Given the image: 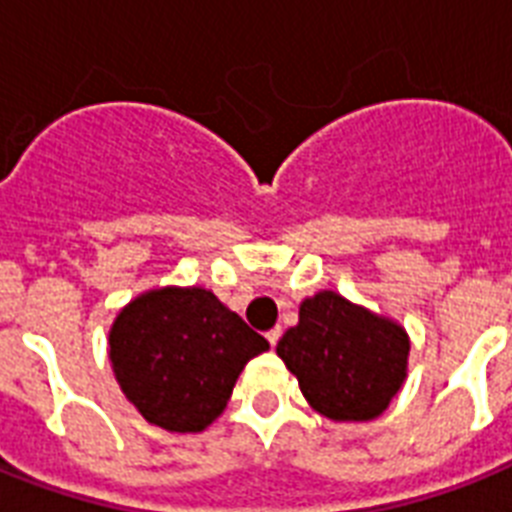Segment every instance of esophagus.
Returning a JSON list of instances; mask_svg holds the SVG:
<instances>
[{
	"label": "esophagus",
	"mask_w": 512,
	"mask_h": 512,
	"mask_svg": "<svg viewBox=\"0 0 512 512\" xmlns=\"http://www.w3.org/2000/svg\"><path fill=\"white\" fill-rule=\"evenodd\" d=\"M265 339H268V344H270V347H276V344H278V339H281V328H270V331H268V334H265Z\"/></svg>",
	"instance_id": "34e87169"
}]
</instances>
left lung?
Listing matches in <instances>:
<instances>
[{"mask_svg":"<svg viewBox=\"0 0 512 512\" xmlns=\"http://www.w3.org/2000/svg\"><path fill=\"white\" fill-rule=\"evenodd\" d=\"M313 410L331 421H373L407 376L410 339L400 323L318 292L276 347Z\"/></svg>","mask_w":512,"mask_h":512,"instance_id":"obj_1","label":"left lung"}]
</instances>
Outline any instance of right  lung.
<instances>
[{
	"label": "right lung",
	"mask_w": 512,
	"mask_h": 512,
	"mask_svg": "<svg viewBox=\"0 0 512 512\" xmlns=\"http://www.w3.org/2000/svg\"><path fill=\"white\" fill-rule=\"evenodd\" d=\"M110 360L128 402L165 431L197 434L223 413L263 336L202 286L131 299L110 328Z\"/></svg>",
	"instance_id": "right-lung-1"
}]
</instances>
